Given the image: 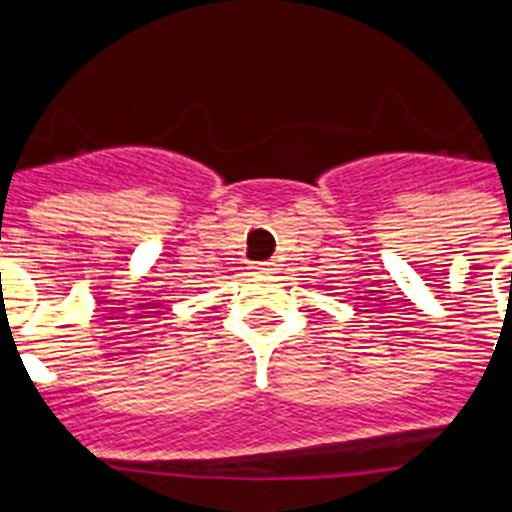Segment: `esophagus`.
Segmentation results:
<instances>
[{"label":"esophagus","mask_w":512,"mask_h":512,"mask_svg":"<svg viewBox=\"0 0 512 512\" xmlns=\"http://www.w3.org/2000/svg\"><path fill=\"white\" fill-rule=\"evenodd\" d=\"M255 273H273L275 270V262H257L255 267H252Z\"/></svg>","instance_id":"34e87169"}]
</instances>
